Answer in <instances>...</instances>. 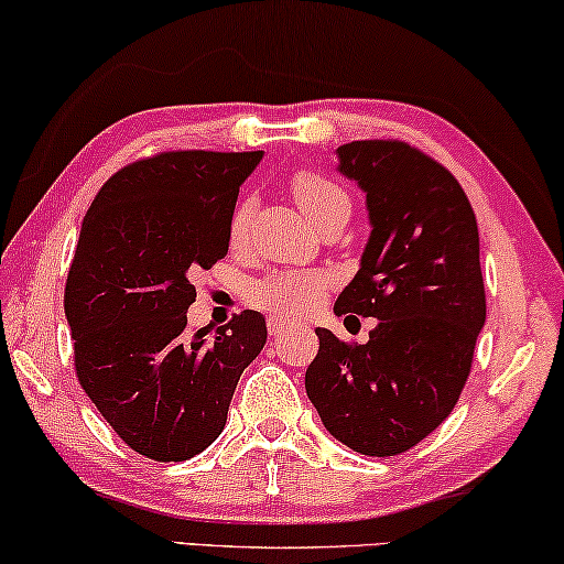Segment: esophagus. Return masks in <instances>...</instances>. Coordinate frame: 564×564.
<instances>
[{
    "instance_id": "esophagus-1",
    "label": "esophagus",
    "mask_w": 564,
    "mask_h": 564,
    "mask_svg": "<svg viewBox=\"0 0 564 564\" xmlns=\"http://www.w3.org/2000/svg\"><path fill=\"white\" fill-rule=\"evenodd\" d=\"M267 328H269V336H272V338H282L284 334H288V330H290L292 326H290L288 321H280V318H269Z\"/></svg>"
}]
</instances>
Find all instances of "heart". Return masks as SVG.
I'll use <instances>...</instances> for the list:
<instances>
[{
	"label": "heart",
	"instance_id": "obj_1",
	"mask_svg": "<svg viewBox=\"0 0 564 564\" xmlns=\"http://www.w3.org/2000/svg\"><path fill=\"white\" fill-rule=\"evenodd\" d=\"M290 189L297 205L318 228H326L334 220H349L351 199L346 192L313 169H300L292 174ZM253 210V199L246 197L238 203L234 220H230V241L238 243L246 234ZM328 280L323 274L307 272H274L264 280L253 282L249 300L261 311L276 315V318H300L318 307Z\"/></svg>",
	"mask_w": 564,
	"mask_h": 564
}]
</instances>
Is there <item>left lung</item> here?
Here are the masks:
<instances>
[{"mask_svg": "<svg viewBox=\"0 0 564 564\" xmlns=\"http://www.w3.org/2000/svg\"><path fill=\"white\" fill-rule=\"evenodd\" d=\"M338 172L367 195L369 241L334 313L377 318L367 344L315 328L305 390L330 436L395 457L457 405L485 326L480 236L465 189L403 141L338 145Z\"/></svg>", "mask_w": 564, "mask_h": 564, "instance_id": "8db88e82", "label": "left lung"}]
</instances>
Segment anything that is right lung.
Returning <instances> with one entry per match:
<instances>
[{
    "mask_svg": "<svg viewBox=\"0 0 564 564\" xmlns=\"http://www.w3.org/2000/svg\"><path fill=\"white\" fill-rule=\"evenodd\" d=\"M264 151H164L102 184L84 215L64 311L79 384L130 449L184 462L220 436L267 323L243 311L189 334V280L228 253L238 187Z\"/></svg>",
    "mask_w": 564,
    "mask_h": 564,
    "instance_id": "obj_1",
    "label": "right lung"
}]
</instances>
